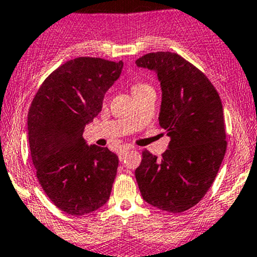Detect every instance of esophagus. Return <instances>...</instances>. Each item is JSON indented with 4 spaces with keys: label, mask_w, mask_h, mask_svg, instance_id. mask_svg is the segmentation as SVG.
I'll return each instance as SVG.
<instances>
[{
    "label": "esophagus",
    "mask_w": 257,
    "mask_h": 257,
    "mask_svg": "<svg viewBox=\"0 0 257 257\" xmlns=\"http://www.w3.org/2000/svg\"><path fill=\"white\" fill-rule=\"evenodd\" d=\"M128 151H129V149H126V148L125 149L119 151V154H118V156H119V161H124V159H125V155L128 154Z\"/></svg>",
    "instance_id": "34e87169"
}]
</instances>
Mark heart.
<instances>
[{
  "mask_svg": "<svg viewBox=\"0 0 257 257\" xmlns=\"http://www.w3.org/2000/svg\"><path fill=\"white\" fill-rule=\"evenodd\" d=\"M149 85H145V83H137V85L133 86V93L139 92V91L145 90V88H149Z\"/></svg>",
  "mask_w": 257,
  "mask_h": 257,
  "instance_id": "obj_1",
  "label": "heart"
}]
</instances>
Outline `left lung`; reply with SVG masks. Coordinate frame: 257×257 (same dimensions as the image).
Returning <instances> with one entry per match:
<instances>
[{
  "mask_svg": "<svg viewBox=\"0 0 257 257\" xmlns=\"http://www.w3.org/2000/svg\"><path fill=\"white\" fill-rule=\"evenodd\" d=\"M136 64L158 75L163 92L159 124L171 138L161 159L143 153L138 186L151 206L182 213L203 198L225 155L220 97L203 72L175 53H150Z\"/></svg>",
  "mask_w": 257,
  "mask_h": 257,
  "instance_id": "obj_1",
  "label": "left lung"
}]
</instances>
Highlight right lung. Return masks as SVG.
I'll list each match as a JSON object with an SVG mask.
<instances>
[{"instance_id":"1","label":"right lung","mask_w":257,"mask_h":257,"mask_svg":"<svg viewBox=\"0 0 257 257\" xmlns=\"http://www.w3.org/2000/svg\"><path fill=\"white\" fill-rule=\"evenodd\" d=\"M123 63L76 58L51 72L32 102L28 139L40 186L59 209L83 215L109 199L118 156L88 145L83 129L102 110Z\"/></svg>"}]
</instances>
